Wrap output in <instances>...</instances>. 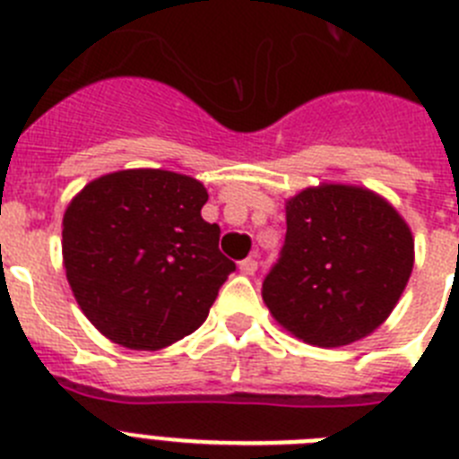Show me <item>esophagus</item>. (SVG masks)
I'll return each mask as SVG.
<instances>
[{"instance_id":"34e87169","label":"esophagus","mask_w":459,"mask_h":459,"mask_svg":"<svg viewBox=\"0 0 459 459\" xmlns=\"http://www.w3.org/2000/svg\"><path fill=\"white\" fill-rule=\"evenodd\" d=\"M238 269H241L243 275H253L255 271H257V262H255L253 257H246L238 262Z\"/></svg>"}]
</instances>
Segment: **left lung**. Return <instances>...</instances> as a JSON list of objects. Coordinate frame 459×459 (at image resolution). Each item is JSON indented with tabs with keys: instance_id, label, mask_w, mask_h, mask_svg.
Returning a JSON list of instances; mask_svg holds the SVG:
<instances>
[{
	"instance_id": "obj_1",
	"label": "left lung",
	"mask_w": 459,
	"mask_h": 459,
	"mask_svg": "<svg viewBox=\"0 0 459 459\" xmlns=\"http://www.w3.org/2000/svg\"><path fill=\"white\" fill-rule=\"evenodd\" d=\"M287 237L262 299L315 347H342L386 322L413 269V237L375 190L319 184L285 202Z\"/></svg>"
}]
</instances>
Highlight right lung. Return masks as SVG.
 Masks as SVG:
<instances>
[{
	"instance_id": "add662e5",
	"label": "right lung",
	"mask_w": 459,
	"mask_h": 459,
	"mask_svg": "<svg viewBox=\"0 0 459 459\" xmlns=\"http://www.w3.org/2000/svg\"><path fill=\"white\" fill-rule=\"evenodd\" d=\"M204 184L169 169H119L66 206L62 255L84 317L126 350L156 351L204 324L232 259L202 218Z\"/></svg>"
}]
</instances>
